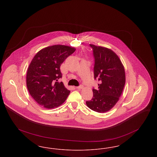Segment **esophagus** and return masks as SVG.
Listing matches in <instances>:
<instances>
[{"label":"esophagus","mask_w":157,"mask_h":157,"mask_svg":"<svg viewBox=\"0 0 157 157\" xmlns=\"http://www.w3.org/2000/svg\"><path fill=\"white\" fill-rule=\"evenodd\" d=\"M83 88V86L82 85H79V86H76V89H78V90H79V89H82Z\"/></svg>","instance_id":"34e87169"}]
</instances>
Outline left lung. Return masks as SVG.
<instances>
[{
    "instance_id": "obj_1",
    "label": "left lung",
    "mask_w": 157,
    "mask_h": 157,
    "mask_svg": "<svg viewBox=\"0 0 157 157\" xmlns=\"http://www.w3.org/2000/svg\"><path fill=\"white\" fill-rule=\"evenodd\" d=\"M95 59L94 79L99 81L98 89L93 88V97L86 102L90 109L104 113L118 101L125 83L124 67L118 55L110 49L90 44Z\"/></svg>"
}]
</instances>
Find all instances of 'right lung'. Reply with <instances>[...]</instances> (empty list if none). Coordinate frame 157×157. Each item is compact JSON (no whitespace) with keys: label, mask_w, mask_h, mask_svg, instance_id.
<instances>
[{"label":"right lung","mask_w":157,"mask_h":157,"mask_svg":"<svg viewBox=\"0 0 157 157\" xmlns=\"http://www.w3.org/2000/svg\"><path fill=\"white\" fill-rule=\"evenodd\" d=\"M75 48L56 45L39 51L32 60L28 69L26 85L34 100L47 109L58 107L67 99L70 90L63 82L60 67Z\"/></svg>","instance_id":"1"}]
</instances>
